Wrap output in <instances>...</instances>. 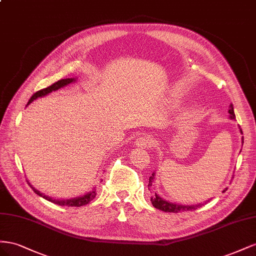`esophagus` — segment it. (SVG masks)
<instances>
[{
    "mask_svg": "<svg viewBox=\"0 0 256 256\" xmlns=\"http://www.w3.org/2000/svg\"><path fill=\"white\" fill-rule=\"evenodd\" d=\"M152 142V138L151 137H138L137 140H135V144L137 147H140V148H146L148 147V146Z\"/></svg>",
    "mask_w": 256,
    "mask_h": 256,
    "instance_id": "1",
    "label": "esophagus"
}]
</instances>
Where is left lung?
I'll list each match as a JSON object with an SVG mask.
<instances>
[{
    "instance_id": "1",
    "label": "left lung",
    "mask_w": 256,
    "mask_h": 256,
    "mask_svg": "<svg viewBox=\"0 0 256 256\" xmlns=\"http://www.w3.org/2000/svg\"><path fill=\"white\" fill-rule=\"evenodd\" d=\"M228 114H230V119L232 120H235V112H234V107H232V104L230 105V109H228ZM240 133L242 134V128H240ZM242 144H244V137H242ZM154 174L156 172L152 174V176L149 178V184H148V188H150V186H152V182H153V179H154ZM228 190V188L223 190V193ZM209 200H208L207 202H205L204 204H207ZM151 202L153 207H156V209L158 210H162L164 211V212H180V211H186V210H196L197 208H200L202 206H204V204H195V205H191V206H186V205H179V204H174V202H170L168 200H166L164 198H162V197L158 196L156 193H154V195L151 196Z\"/></svg>"
}]
</instances>
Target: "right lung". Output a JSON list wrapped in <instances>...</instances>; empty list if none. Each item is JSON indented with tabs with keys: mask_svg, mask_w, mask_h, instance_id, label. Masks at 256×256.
I'll return each mask as SVG.
<instances>
[{
	"mask_svg": "<svg viewBox=\"0 0 256 256\" xmlns=\"http://www.w3.org/2000/svg\"><path fill=\"white\" fill-rule=\"evenodd\" d=\"M76 80H77L76 78L61 79V80H59V82H54V84H51L50 86L45 88V89L38 91V92L34 93L33 96H31L30 100H28V105H30V104L32 103V102L35 100L36 98L46 96H48V94L51 93V92L56 91V90L61 89V88H63V86H66L70 84L75 82ZM28 105H26V106H28ZM28 184H30V186L32 188L33 191H34L36 194H38V196L42 197V198H45V200H49V202H51L56 204V205H59V206H68V207H80V206H84V205H86V204H89L91 200H93L94 197L96 196V188H93L92 191L88 192L86 194H84V195H82V196L74 197V198H70V200H56V198H51V197H49V196L45 195L44 193H42L40 191H38V190H36L34 186H31V184H30V182H28Z\"/></svg>",
	"mask_w": 256,
	"mask_h": 256,
	"instance_id": "obj_1",
	"label": "right lung"
}]
</instances>
